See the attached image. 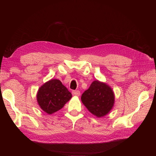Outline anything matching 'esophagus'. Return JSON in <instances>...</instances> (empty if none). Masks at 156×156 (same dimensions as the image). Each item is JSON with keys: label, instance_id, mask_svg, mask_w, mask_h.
I'll list each match as a JSON object with an SVG mask.
<instances>
[{"label": "esophagus", "instance_id": "1", "mask_svg": "<svg viewBox=\"0 0 156 156\" xmlns=\"http://www.w3.org/2000/svg\"><path fill=\"white\" fill-rule=\"evenodd\" d=\"M80 91L79 90H73L72 92V94L73 96H80Z\"/></svg>", "mask_w": 156, "mask_h": 156}]
</instances>
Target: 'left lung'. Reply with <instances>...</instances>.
Here are the masks:
<instances>
[{
	"label": "left lung",
	"mask_w": 156,
	"mask_h": 156,
	"mask_svg": "<svg viewBox=\"0 0 156 156\" xmlns=\"http://www.w3.org/2000/svg\"><path fill=\"white\" fill-rule=\"evenodd\" d=\"M81 101L92 114L100 118L111 110L115 96L111 87L106 84L94 81L82 94Z\"/></svg>",
	"instance_id": "left-lung-1"
}]
</instances>
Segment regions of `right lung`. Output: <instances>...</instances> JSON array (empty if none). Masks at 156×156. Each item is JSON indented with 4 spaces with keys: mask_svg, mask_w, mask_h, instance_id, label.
<instances>
[{
    "mask_svg": "<svg viewBox=\"0 0 156 156\" xmlns=\"http://www.w3.org/2000/svg\"><path fill=\"white\" fill-rule=\"evenodd\" d=\"M72 96L58 79H51L42 85L37 94V101L41 108L48 114L61 109Z\"/></svg>",
    "mask_w": 156,
    "mask_h": 156,
    "instance_id": "right-lung-1",
    "label": "right lung"
}]
</instances>
